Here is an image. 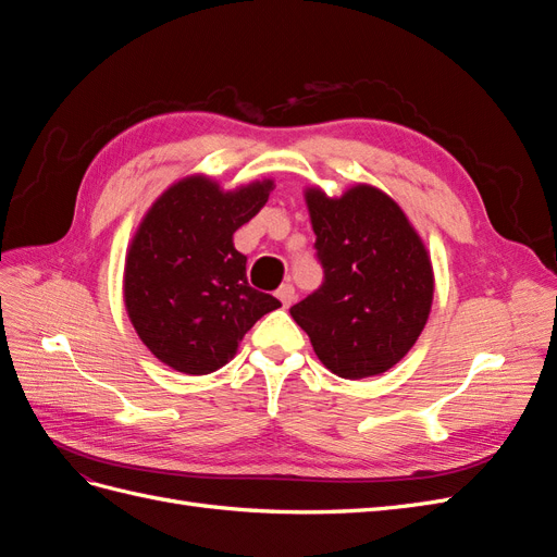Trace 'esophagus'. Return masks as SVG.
I'll return each mask as SVG.
<instances>
[{
	"label": "esophagus",
	"instance_id": "1",
	"mask_svg": "<svg viewBox=\"0 0 557 557\" xmlns=\"http://www.w3.org/2000/svg\"><path fill=\"white\" fill-rule=\"evenodd\" d=\"M276 297H278V301L283 305V309H288L293 301H295V288L290 283H283L281 288L276 290Z\"/></svg>",
	"mask_w": 557,
	"mask_h": 557
}]
</instances>
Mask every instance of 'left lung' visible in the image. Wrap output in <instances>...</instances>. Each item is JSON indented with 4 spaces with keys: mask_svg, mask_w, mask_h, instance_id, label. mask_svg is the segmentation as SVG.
Wrapping results in <instances>:
<instances>
[{
    "mask_svg": "<svg viewBox=\"0 0 557 557\" xmlns=\"http://www.w3.org/2000/svg\"><path fill=\"white\" fill-rule=\"evenodd\" d=\"M305 201L325 281L290 315L332 374L379 376L407 356L428 323L430 250L397 201L369 183L342 197L311 185Z\"/></svg>",
    "mask_w": 557,
    "mask_h": 557,
    "instance_id": "1",
    "label": "left lung"
}]
</instances>
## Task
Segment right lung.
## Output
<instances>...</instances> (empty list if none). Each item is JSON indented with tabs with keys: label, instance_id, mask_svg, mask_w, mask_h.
Segmentation results:
<instances>
[{
	"label": "right lung",
	"instance_id": "right-lung-1",
	"mask_svg": "<svg viewBox=\"0 0 557 557\" xmlns=\"http://www.w3.org/2000/svg\"><path fill=\"white\" fill-rule=\"evenodd\" d=\"M272 190V178L223 190L211 176L190 174L144 213L127 246L123 297L132 327L166 367L190 376L215 372L281 307L250 288L246 256L232 242Z\"/></svg>",
	"mask_w": 557,
	"mask_h": 557
}]
</instances>
